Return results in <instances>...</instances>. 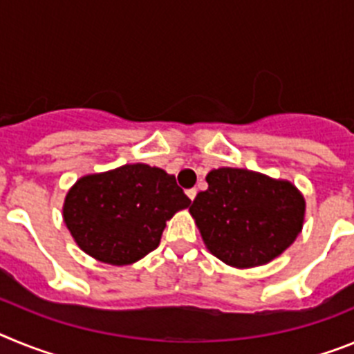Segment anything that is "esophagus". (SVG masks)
I'll return each mask as SVG.
<instances>
[{"instance_id": "obj_1", "label": "esophagus", "mask_w": 354, "mask_h": 354, "mask_svg": "<svg viewBox=\"0 0 354 354\" xmlns=\"http://www.w3.org/2000/svg\"><path fill=\"white\" fill-rule=\"evenodd\" d=\"M186 195L189 196V198H192V200H195V196H196V189H195V187H192V189H187Z\"/></svg>"}]
</instances>
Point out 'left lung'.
Returning <instances> with one entry per match:
<instances>
[{
  "instance_id": "obj_1",
  "label": "left lung",
  "mask_w": 354,
  "mask_h": 354,
  "mask_svg": "<svg viewBox=\"0 0 354 354\" xmlns=\"http://www.w3.org/2000/svg\"><path fill=\"white\" fill-rule=\"evenodd\" d=\"M189 212L209 252L234 268L268 264L298 237L305 198L289 180L243 168H218L205 177Z\"/></svg>"
}]
</instances>
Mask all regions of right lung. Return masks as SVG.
Wrapping results in <instances>:
<instances>
[{
    "mask_svg": "<svg viewBox=\"0 0 354 354\" xmlns=\"http://www.w3.org/2000/svg\"><path fill=\"white\" fill-rule=\"evenodd\" d=\"M189 204L174 175L136 162L81 177L65 196L64 221L90 257L126 266L158 248L167 220Z\"/></svg>",
    "mask_w": 354,
    "mask_h": 354,
    "instance_id": "right-lung-1",
    "label": "right lung"
}]
</instances>
